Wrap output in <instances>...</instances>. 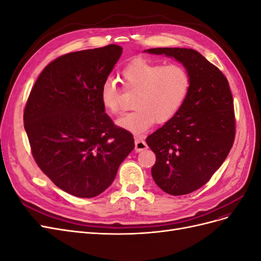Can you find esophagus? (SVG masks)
<instances>
[{
    "label": "esophagus",
    "instance_id": "1",
    "mask_svg": "<svg viewBox=\"0 0 261 261\" xmlns=\"http://www.w3.org/2000/svg\"><path fill=\"white\" fill-rule=\"evenodd\" d=\"M147 148H148V146H147L146 141H145L143 138L137 137V138L135 139V150H136L137 152L143 151V150H146Z\"/></svg>",
    "mask_w": 261,
    "mask_h": 261
}]
</instances>
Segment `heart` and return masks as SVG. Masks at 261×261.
Instances as JSON below:
<instances>
[{
    "instance_id": "b5f03b06",
    "label": "heart",
    "mask_w": 261,
    "mask_h": 261,
    "mask_svg": "<svg viewBox=\"0 0 261 261\" xmlns=\"http://www.w3.org/2000/svg\"><path fill=\"white\" fill-rule=\"evenodd\" d=\"M125 89L137 91L134 101L136 110L116 121L118 127L135 134L148 130L154 122L167 123L183 106L189 90V75L178 64L160 65L145 59H136L122 70ZM100 100L110 113L120 112V93L112 80L100 88Z\"/></svg>"
}]
</instances>
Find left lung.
I'll list each match as a JSON object with an SVG mask.
<instances>
[{"label":"left lung","mask_w":261,"mask_h":261,"mask_svg":"<svg viewBox=\"0 0 261 261\" xmlns=\"http://www.w3.org/2000/svg\"><path fill=\"white\" fill-rule=\"evenodd\" d=\"M144 52L175 59L189 75V90L179 111L146 143L156 158L151 169L155 184L173 196L193 193L211 178L233 146L230 86L222 72L196 50L156 48Z\"/></svg>","instance_id":"8db88e82"}]
</instances>
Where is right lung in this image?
<instances>
[{"mask_svg": "<svg viewBox=\"0 0 261 261\" xmlns=\"http://www.w3.org/2000/svg\"><path fill=\"white\" fill-rule=\"evenodd\" d=\"M122 46L72 52L39 75L23 111V125L39 168L62 191L92 198L112 184L135 147L114 125L100 88L122 55Z\"/></svg>", "mask_w": 261, "mask_h": 261, "instance_id": "1", "label": "right lung"}]
</instances>
